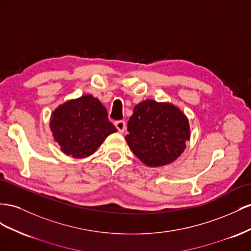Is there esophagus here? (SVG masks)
Here are the masks:
<instances>
[{
  "mask_svg": "<svg viewBox=\"0 0 251 251\" xmlns=\"http://www.w3.org/2000/svg\"><path fill=\"white\" fill-rule=\"evenodd\" d=\"M114 126L117 127V129L120 132H124V130L126 129V123H125V121H123V120L114 122Z\"/></svg>",
  "mask_w": 251,
  "mask_h": 251,
  "instance_id": "1",
  "label": "esophagus"
}]
</instances>
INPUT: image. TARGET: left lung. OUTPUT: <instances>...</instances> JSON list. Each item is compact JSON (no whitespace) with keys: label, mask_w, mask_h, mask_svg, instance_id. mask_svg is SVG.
<instances>
[{"label":"left lung","mask_w":251,"mask_h":251,"mask_svg":"<svg viewBox=\"0 0 251 251\" xmlns=\"http://www.w3.org/2000/svg\"><path fill=\"white\" fill-rule=\"evenodd\" d=\"M125 137L135 156L149 167L173 163L180 156L190 139L185 114L170 103L146 100L134 106Z\"/></svg>","instance_id":"8db88e82"}]
</instances>
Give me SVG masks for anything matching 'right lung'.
Segmentation results:
<instances>
[{
  "label": "right lung",
  "instance_id": "obj_1",
  "mask_svg": "<svg viewBox=\"0 0 251 251\" xmlns=\"http://www.w3.org/2000/svg\"><path fill=\"white\" fill-rule=\"evenodd\" d=\"M49 125L62 151L75 159L95 153L109 134L117 132L105 107L91 95L60 105L51 113Z\"/></svg>",
  "mask_w": 251,
  "mask_h": 251
}]
</instances>
